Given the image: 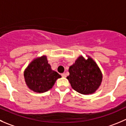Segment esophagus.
Masks as SVG:
<instances>
[{
  "mask_svg": "<svg viewBox=\"0 0 126 126\" xmlns=\"http://www.w3.org/2000/svg\"><path fill=\"white\" fill-rule=\"evenodd\" d=\"M62 76L63 78H66V73H63V74H62Z\"/></svg>",
  "mask_w": 126,
  "mask_h": 126,
  "instance_id": "1",
  "label": "esophagus"
}]
</instances>
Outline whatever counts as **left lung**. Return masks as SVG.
Masks as SVG:
<instances>
[{
	"mask_svg": "<svg viewBox=\"0 0 126 126\" xmlns=\"http://www.w3.org/2000/svg\"><path fill=\"white\" fill-rule=\"evenodd\" d=\"M67 77L72 88L84 95L94 94L99 88L103 74L98 64L90 57L80 55L69 68Z\"/></svg>",
	"mask_w": 126,
	"mask_h": 126,
	"instance_id": "1",
	"label": "left lung"
}]
</instances>
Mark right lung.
Returning a JSON list of instances; mask_svg holds the SVG:
<instances>
[{"instance_id": "right-lung-1", "label": "right lung", "mask_w": 126, "mask_h": 126, "mask_svg": "<svg viewBox=\"0 0 126 126\" xmlns=\"http://www.w3.org/2000/svg\"><path fill=\"white\" fill-rule=\"evenodd\" d=\"M25 82L29 89L37 93L48 91L55 83L60 75L52 70L48 63L47 56L34 58L24 69Z\"/></svg>"}]
</instances>
